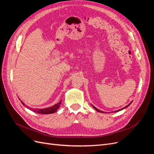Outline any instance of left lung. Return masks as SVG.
<instances>
[{
    "instance_id": "8db88e82",
    "label": "left lung",
    "mask_w": 154,
    "mask_h": 154,
    "mask_svg": "<svg viewBox=\"0 0 154 154\" xmlns=\"http://www.w3.org/2000/svg\"><path fill=\"white\" fill-rule=\"evenodd\" d=\"M132 101H131V102H130V103L128 105H127V106H125L124 107V108H122V109H119V110H116L115 112H119V111H120V110H123V109H125V108H127V107H128L130 104H131L132 103ZM92 107H93V108H94L96 111H97V112H101V113H103V112H104L103 111H101V110H99L98 109H97L96 108V107H95L94 105H92Z\"/></svg>"
}]
</instances>
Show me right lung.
Returning <instances> with one entry per match:
<instances>
[{"label":"right lung","mask_w":154,"mask_h":154,"mask_svg":"<svg viewBox=\"0 0 154 154\" xmlns=\"http://www.w3.org/2000/svg\"><path fill=\"white\" fill-rule=\"evenodd\" d=\"M21 101V103L23 105H24L27 109L31 110L32 112H36V113H38V114H49L54 113L55 112H57V110L60 108V104H61V103H62V100H61V101L59 102V103L53 105L52 106L48 107V108H45V109H34V108H31V107H29L28 106H26L24 103H23L22 101Z\"/></svg>","instance_id":"add662e5"}]
</instances>
